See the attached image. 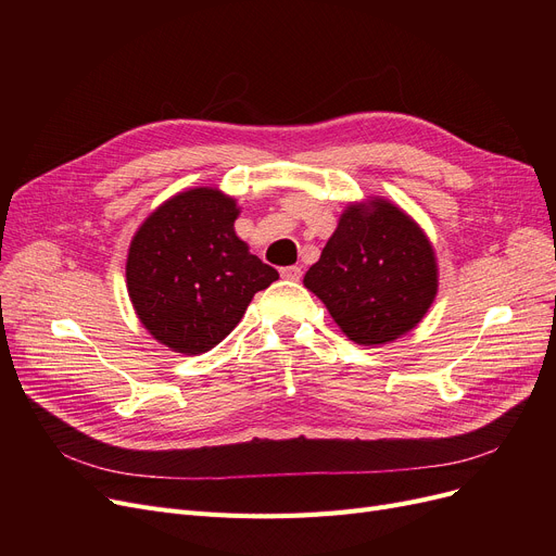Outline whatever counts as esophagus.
I'll return each instance as SVG.
<instances>
[{
	"label": "esophagus",
	"mask_w": 556,
	"mask_h": 556,
	"mask_svg": "<svg viewBox=\"0 0 556 556\" xmlns=\"http://www.w3.org/2000/svg\"><path fill=\"white\" fill-rule=\"evenodd\" d=\"M281 277L288 281H300L302 279V268L300 266H286L281 268Z\"/></svg>",
	"instance_id": "1"
}]
</instances>
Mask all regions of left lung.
Returning a JSON list of instances; mask_svg holds the SVG:
<instances>
[{"mask_svg":"<svg viewBox=\"0 0 556 556\" xmlns=\"http://www.w3.org/2000/svg\"><path fill=\"white\" fill-rule=\"evenodd\" d=\"M304 286L342 333L388 344L415 329L437 295V261L424 229L383 198L349 204Z\"/></svg>","mask_w":556,"mask_h":556,"instance_id":"left-lung-1","label":"left lung"}]
</instances>
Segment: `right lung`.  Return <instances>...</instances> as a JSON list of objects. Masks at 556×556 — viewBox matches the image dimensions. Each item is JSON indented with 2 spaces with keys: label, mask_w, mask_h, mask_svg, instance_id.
Instances as JSON below:
<instances>
[{
  "label": "right lung",
  "mask_w": 556,
  "mask_h": 556,
  "mask_svg": "<svg viewBox=\"0 0 556 556\" xmlns=\"http://www.w3.org/2000/svg\"><path fill=\"white\" fill-rule=\"evenodd\" d=\"M237 200L212 187L168 198L132 237L126 281L141 325L178 354L210 352L279 273L250 254Z\"/></svg>",
  "instance_id": "add662e5"
}]
</instances>
